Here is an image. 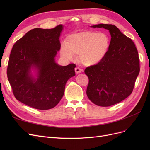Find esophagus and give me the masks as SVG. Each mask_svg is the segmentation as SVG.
Segmentation results:
<instances>
[{
    "label": "esophagus",
    "instance_id": "obj_1",
    "mask_svg": "<svg viewBox=\"0 0 150 150\" xmlns=\"http://www.w3.org/2000/svg\"><path fill=\"white\" fill-rule=\"evenodd\" d=\"M74 70H75V72H76V74H79V73H80V72H81V71H83V69H80L79 67H75Z\"/></svg>",
    "mask_w": 150,
    "mask_h": 150
}]
</instances>
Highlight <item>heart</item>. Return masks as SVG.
<instances>
[{"instance_id":"heart-1","label":"heart","mask_w":150,"mask_h":150,"mask_svg":"<svg viewBox=\"0 0 150 150\" xmlns=\"http://www.w3.org/2000/svg\"><path fill=\"white\" fill-rule=\"evenodd\" d=\"M111 39L106 33L85 30L67 35L65 46L60 49L61 56L72 60L79 55L80 62L86 66L97 65L106 57L110 47Z\"/></svg>"}]
</instances>
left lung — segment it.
<instances>
[{
  "mask_svg": "<svg viewBox=\"0 0 150 150\" xmlns=\"http://www.w3.org/2000/svg\"><path fill=\"white\" fill-rule=\"evenodd\" d=\"M91 27L109 30L111 38L104 60L84 70L89 78L86 94L96 105L110 106L124 100L133 92L140 70L138 50L133 40L115 25L101 24Z\"/></svg>",
  "mask_w": 150,
  "mask_h": 150,
  "instance_id": "left-lung-1",
  "label": "left lung"
}]
</instances>
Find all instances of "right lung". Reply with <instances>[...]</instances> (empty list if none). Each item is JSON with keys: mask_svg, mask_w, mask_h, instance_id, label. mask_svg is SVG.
<instances>
[{"mask_svg": "<svg viewBox=\"0 0 150 150\" xmlns=\"http://www.w3.org/2000/svg\"><path fill=\"white\" fill-rule=\"evenodd\" d=\"M62 29L60 24L53 29H32L13 46L7 74L18 101L40 110L53 108L61 101L76 67L74 64L61 66L55 61ZM31 68L38 70L36 79L30 74Z\"/></svg>", "mask_w": 150, "mask_h": 150, "instance_id": "right-lung-1", "label": "right lung"}]
</instances>
